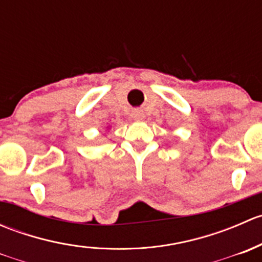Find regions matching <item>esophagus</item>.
Masks as SVG:
<instances>
[{
	"label": "esophagus",
	"instance_id": "obj_1",
	"mask_svg": "<svg viewBox=\"0 0 262 262\" xmlns=\"http://www.w3.org/2000/svg\"><path fill=\"white\" fill-rule=\"evenodd\" d=\"M132 118H133L136 121H142L144 119V114L142 110L137 109V110H133V112H132Z\"/></svg>",
	"mask_w": 262,
	"mask_h": 262
}]
</instances>
